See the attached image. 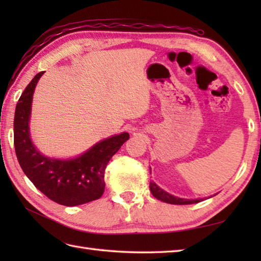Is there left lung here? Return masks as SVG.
<instances>
[{
    "label": "left lung",
    "mask_w": 261,
    "mask_h": 261,
    "mask_svg": "<svg viewBox=\"0 0 261 261\" xmlns=\"http://www.w3.org/2000/svg\"><path fill=\"white\" fill-rule=\"evenodd\" d=\"M151 171V169H150ZM150 192L152 195L156 197L157 199L165 203H168V204H175V205H186V204H194V203H198L203 201V198H197V199H186V198H180V197H177L171 195V194L167 193L166 191H164L163 188H160L156 182L153 180L150 181Z\"/></svg>",
    "instance_id": "left-lung-1"
}]
</instances>
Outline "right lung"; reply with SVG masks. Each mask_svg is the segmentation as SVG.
<instances>
[{
    "label": "right lung",
    "instance_id": "right-lung-1",
    "mask_svg": "<svg viewBox=\"0 0 261 261\" xmlns=\"http://www.w3.org/2000/svg\"><path fill=\"white\" fill-rule=\"evenodd\" d=\"M42 74L40 71L33 77L16 104L13 123L16 158L28 178L51 201L65 206L95 201L104 193L105 168L129 139V134L123 132L99 141L73 159L43 156L32 143L29 131L33 92Z\"/></svg>",
    "mask_w": 261,
    "mask_h": 261
}]
</instances>
